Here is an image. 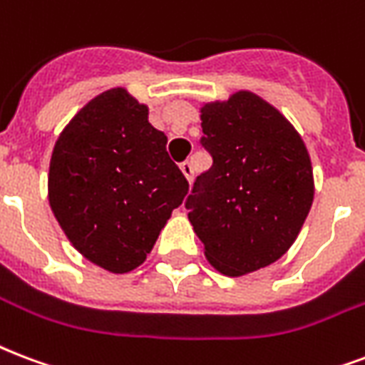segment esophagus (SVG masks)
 <instances>
[{"instance_id": "obj_1", "label": "esophagus", "mask_w": 365, "mask_h": 365, "mask_svg": "<svg viewBox=\"0 0 365 365\" xmlns=\"http://www.w3.org/2000/svg\"><path fill=\"white\" fill-rule=\"evenodd\" d=\"M180 168H182L183 176L187 178L189 182H191V180H193V174H195V170H193V164L189 163V160H183V163L180 164Z\"/></svg>"}]
</instances>
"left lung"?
Returning a JSON list of instances; mask_svg holds the SVG:
<instances>
[{
	"label": "left lung",
	"instance_id": "1",
	"mask_svg": "<svg viewBox=\"0 0 365 365\" xmlns=\"http://www.w3.org/2000/svg\"><path fill=\"white\" fill-rule=\"evenodd\" d=\"M212 166L185 201L208 262L224 275L269 266L294 243L314 201L312 164L285 116L250 91L201 108Z\"/></svg>",
	"mask_w": 365,
	"mask_h": 365
}]
</instances>
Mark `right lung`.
Listing matches in <instances>:
<instances>
[{
	"mask_svg": "<svg viewBox=\"0 0 365 365\" xmlns=\"http://www.w3.org/2000/svg\"><path fill=\"white\" fill-rule=\"evenodd\" d=\"M145 105L115 88L91 99L55 143L49 205L74 249L126 274L145 262L189 183Z\"/></svg>",
	"mask_w": 365,
	"mask_h": 365,
	"instance_id": "add662e5",
	"label": "right lung"
}]
</instances>
